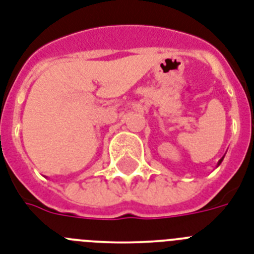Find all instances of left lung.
<instances>
[{
    "instance_id": "1",
    "label": "left lung",
    "mask_w": 254,
    "mask_h": 254,
    "mask_svg": "<svg viewBox=\"0 0 254 254\" xmlns=\"http://www.w3.org/2000/svg\"><path fill=\"white\" fill-rule=\"evenodd\" d=\"M222 160H223V159H220V160H219V163H220V162H222Z\"/></svg>"
}]
</instances>
